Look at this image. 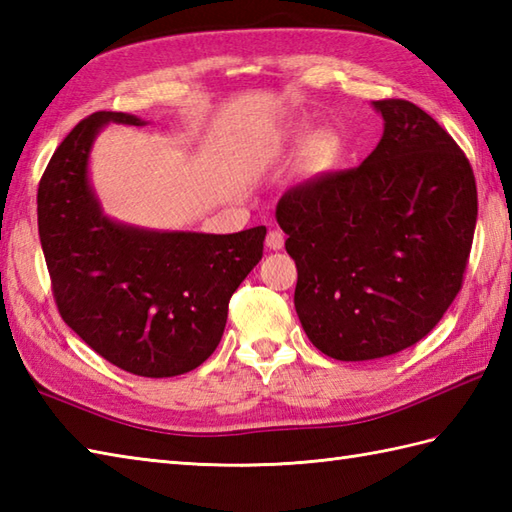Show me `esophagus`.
Masks as SVG:
<instances>
[{
    "instance_id": "esophagus-1",
    "label": "esophagus",
    "mask_w": 512,
    "mask_h": 512,
    "mask_svg": "<svg viewBox=\"0 0 512 512\" xmlns=\"http://www.w3.org/2000/svg\"><path fill=\"white\" fill-rule=\"evenodd\" d=\"M266 246H268L270 250L284 248V233H281L279 228H273V231H268V235H266Z\"/></svg>"
}]
</instances>
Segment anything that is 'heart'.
Returning <instances> with one entry per match:
<instances>
[{
  "label": "heart",
  "instance_id": "1",
  "mask_svg": "<svg viewBox=\"0 0 512 512\" xmlns=\"http://www.w3.org/2000/svg\"><path fill=\"white\" fill-rule=\"evenodd\" d=\"M343 154V138L332 127H319L301 151V169L310 178H321L336 167Z\"/></svg>",
  "mask_w": 512,
  "mask_h": 512
}]
</instances>
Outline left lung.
<instances>
[{
    "mask_svg": "<svg viewBox=\"0 0 512 512\" xmlns=\"http://www.w3.org/2000/svg\"><path fill=\"white\" fill-rule=\"evenodd\" d=\"M385 132L361 165L288 189L277 204L312 345L372 361L424 339L458 297L477 189L458 143L402 99L374 101Z\"/></svg>",
    "mask_w": 512,
    "mask_h": 512,
    "instance_id": "left-lung-1",
    "label": "left lung"
}]
</instances>
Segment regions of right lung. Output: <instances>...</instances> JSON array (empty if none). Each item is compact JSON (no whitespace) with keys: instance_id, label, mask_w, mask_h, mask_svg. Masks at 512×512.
<instances>
[{"instance_id":"right-lung-1","label":"right lung","mask_w":512,"mask_h":512,"mask_svg":"<svg viewBox=\"0 0 512 512\" xmlns=\"http://www.w3.org/2000/svg\"><path fill=\"white\" fill-rule=\"evenodd\" d=\"M107 123L145 125L123 112L83 118L39 182V239L54 301L63 321L125 372H191L220 343L228 301L264 255L266 226L209 235L110 220L88 180L90 149Z\"/></svg>"}]
</instances>
